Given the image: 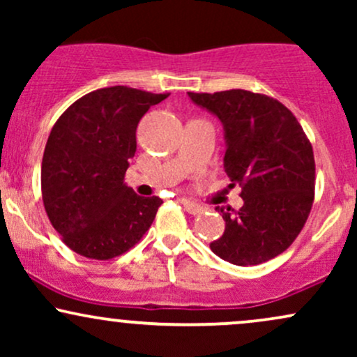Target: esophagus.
Returning <instances> with one entry per match:
<instances>
[{
	"mask_svg": "<svg viewBox=\"0 0 357 357\" xmlns=\"http://www.w3.org/2000/svg\"><path fill=\"white\" fill-rule=\"evenodd\" d=\"M181 204L184 206V210L190 213V215H199V213L203 211L202 206H198V204L188 202V199H181Z\"/></svg>",
	"mask_w": 357,
	"mask_h": 357,
	"instance_id": "obj_1",
	"label": "esophagus"
}]
</instances>
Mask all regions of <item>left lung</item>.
Here are the masks:
<instances>
[{
    "mask_svg": "<svg viewBox=\"0 0 357 357\" xmlns=\"http://www.w3.org/2000/svg\"><path fill=\"white\" fill-rule=\"evenodd\" d=\"M188 96L223 122L225 171L243 198L238 211L216 206L227 227L210 245L213 253L241 267L272 260L294 243L312 210L309 137L296 116L265 93L231 89Z\"/></svg>",
    "mask_w": 357,
    "mask_h": 357,
    "instance_id": "obj_1",
    "label": "left lung"
}]
</instances>
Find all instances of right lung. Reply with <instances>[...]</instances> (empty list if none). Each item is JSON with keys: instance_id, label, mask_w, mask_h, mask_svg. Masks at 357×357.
Returning a JSON list of instances; mask_svg holds the SVG:
<instances>
[{"instance_id": "1", "label": "right lung", "mask_w": 357, "mask_h": 357, "mask_svg": "<svg viewBox=\"0 0 357 357\" xmlns=\"http://www.w3.org/2000/svg\"><path fill=\"white\" fill-rule=\"evenodd\" d=\"M169 93L124 87L80 97L53 126L42 159V198L63 243L93 260L116 258L141 241L161 198L126 186L139 121Z\"/></svg>"}]
</instances>
